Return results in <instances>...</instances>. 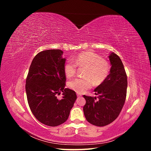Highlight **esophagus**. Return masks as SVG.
Returning <instances> with one entry per match:
<instances>
[{"instance_id": "esophagus-1", "label": "esophagus", "mask_w": 151, "mask_h": 151, "mask_svg": "<svg viewBox=\"0 0 151 151\" xmlns=\"http://www.w3.org/2000/svg\"><path fill=\"white\" fill-rule=\"evenodd\" d=\"M77 96L78 97H81V96H82V94H80V93H77Z\"/></svg>"}]
</instances>
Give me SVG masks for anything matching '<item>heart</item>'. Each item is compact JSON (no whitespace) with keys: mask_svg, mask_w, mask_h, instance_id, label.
<instances>
[{"mask_svg":"<svg viewBox=\"0 0 151 151\" xmlns=\"http://www.w3.org/2000/svg\"><path fill=\"white\" fill-rule=\"evenodd\" d=\"M77 66L85 68L84 78L72 80L68 83V86L77 93H82L90 88L92 83L94 86L101 84L106 79L110 70L109 62L91 51L81 52L73 58V61L70 60L65 63L63 69L67 78L74 76Z\"/></svg>","mask_w":151,"mask_h":151,"instance_id":"b5f03b06","label":"heart"}]
</instances>
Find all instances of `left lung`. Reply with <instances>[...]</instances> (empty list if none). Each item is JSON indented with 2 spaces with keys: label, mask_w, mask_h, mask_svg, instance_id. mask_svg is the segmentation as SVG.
I'll list each match as a JSON object with an SVG mask.
<instances>
[{
  "label": "left lung",
  "mask_w": 151,
  "mask_h": 151,
  "mask_svg": "<svg viewBox=\"0 0 151 151\" xmlns=\"http://www.w3.org/2000/svg\"><path fill=\"white\" fill-rule=\"evenodd\" d=\"M111 67L103 83L94 91L98 97L84 95L83 107L87 121L103 127L111 123L119 115L124 105L127 88V76L120 58L113 52L109 55Z\"/></svg>",
  "instance_id": "1"
}]
</instances>
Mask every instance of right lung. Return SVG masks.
<instances>
[{
	"label": "right lung",
	"mask_w": 151,
	"mask_h": 151,
	"mask_svg": "<svg viewBox=\"0 0 151 151\" xmlns=\"http://www.w3.org/2000/svg\"><path fill=\"white\" fill-rule=\"evenodd\" d=\"M60 50L38 53L30 65L26 81L27 99L31 112L41 123L56 127L64 123L77 99L75 91L65 88L66 77ZM62 92L61 100L56 98Z\"/></svg>",
	"instance_id": "add662e5"
}]
</instances>
